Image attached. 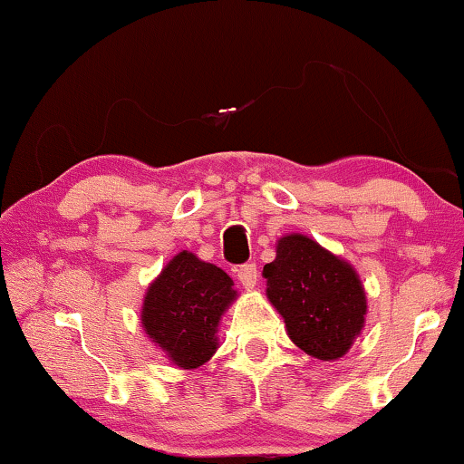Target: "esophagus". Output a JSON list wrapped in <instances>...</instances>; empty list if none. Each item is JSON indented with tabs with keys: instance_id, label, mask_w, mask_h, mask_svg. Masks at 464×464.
Returning a JSON list of instances; mask_svg holds the SVG:
<instances>
[{
	"instance_id": "34e87169",
	"label": "esophagus",
	"mask_w": 464,
	"mask_h": 464,
	"mask_svg": "<svg viewBox=\"0 0 464 464\" xmlns=\"http://www.w3.org/2000/svg\"><path fill=\"white\" fill-rule=\"evenodd\" d=\"M237 276H238V281L243 283L245 289H253V287H256V285H257V276H259L257 266H256V264H243V266H238V268H237Z\"/></svg>"
}]
</instances>
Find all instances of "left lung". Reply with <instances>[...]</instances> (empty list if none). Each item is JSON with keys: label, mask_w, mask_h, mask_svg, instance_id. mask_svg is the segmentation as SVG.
Here are the masks:
<instances>
[{"label": "left lung", "mask_w": 464, "mask_h": 464, "mask_svg": "<svg viewBox=\"0 0 464 464\" xmlns=\"http://www.w3.org/2000/svg\"><path fill=\"white\" fill-rule=\"evenodd\" d=\"M262 275L266 295L297 348L321 361L351 351L365 327L367 295L346 259L294 232L276 240L275 262Z\"/></svg>", "instance_id": "1"}]
</instances>
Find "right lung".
<instances>
[{
  "instance_id": "right-lung-1",
  "label": "right lung",
  "mask_w": 464,
  "mask_h": 464,
  "mask_svg": "<svg viewBox=\"0 0 464 464\" xmlns=\"http://www.w3.org/2000/svg\"><path fill=\"white\" fill-rule=\"evenodd\" d=\"M237 295L224 270L192 251H181L145 291L143 332L170 363L196 370L219 348V321Z\"/></svg>"
}]
</instances>
